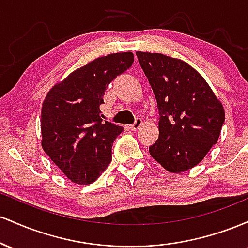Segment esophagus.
Masks as SVG:
<instances>
[{"mask_svg":"<svg viewBox=\"0 0 248 248\" xmlns=\"http://www.w3.org/2000/svg\"><path fill=\"white\" fill-rule=\"evenodd\" d=\"M142 122H143V121H142V119L141 118H138L135 120V122H134V124H132V126H129V128L132 130H138L139 128L142 126Z\"/></svg>","mask_w":248,"mask_h":248,"instance_id":"obj_1","label":"esophagus"}]
</instances>
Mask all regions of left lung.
<instances>
[{
    "label": "left lung",
    "instance_id": "8db88e82",
    "mask_svg": "<svg viewBox=\"0 0 248 248\" xmlns=\"http://www.w3.org/2000/svg\"><path fill=\"white\" fill-rule=\"evenodd\" d=\"M157 101L158 139L149 153L169 172L196 167L217 143L225 121L223 104L199 73L177 58L136 52Z\"/></svg>",
    "mask_w": 248,
    "mask_h": 248
}]
</instances>
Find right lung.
I'll return each mask as SVG.
<instances>
[{"label":"right lung","instance_id":"1","mask_svg":"<svg viewBox=\"0 0 248 248\" xmlns=\"http://www.w3.org/2000/svg\"><path fill=\"white\" fill-rule=\"evenodd\" d=\"M133 62L132 52L99 57L57 82L43 101L42 148L73 183H93L112 161L124 128L102 122L100 105L109 82Z\"/></svg>","mask_w":248,"mask_h":248}]
</instances>
